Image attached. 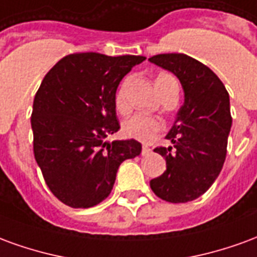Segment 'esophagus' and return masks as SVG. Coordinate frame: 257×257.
I'll list each match as a JSON object with an SVG mask.
<instances>
[{"instance_id": "obj_1", "label": "esophagus", "mask_w": 257, "mask_h": 257, "mask_svg": "<svg viewBox=\"0 0 257 257\" xmlns=\"http://www.w3.org/2000/svg\"><path fill=\"white\" fill-rule=\"evenodd\" d=\"M151 154V149L149 146H143L142 147V156H150Z\"/></svg>"}]
</instances>
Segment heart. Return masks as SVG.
<instances>
[{"mask_svg": "<svg viewBox=\"0 0 257 257\" xmlns=\"http://www.w3.org/2000/svg\"><path fill=\"white\" fill-rule=\"evenodd\" d=\"M175 81L172 75L169 74H160L156 78V86L158 92L161 93L162 90L167 88L169 82ZM125 86L126 82H123L119 89L115 93V108L118 111H126V93H125ZM164 129V121L158 117H151V115H146V114H135L131 118H128L123 122V132L129 138H134L140 142H150L156 138L157 135Z\"/></svg>", "mask_w": 257, "mask_h": 257, "instance_id": "obj_1", "label": "heart"}]
</instances>
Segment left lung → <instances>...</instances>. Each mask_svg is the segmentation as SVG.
Segmentation results:
<instances>
[{"instance_id":"1","label":"left lung","mask_w":257,"mask_h":257,"mask_svg":"<svg viewBox=\"0 0 257 257\" xmlns=\"http://www.w3.org/2000/svg\"><path fill=\"white\" fill-rule=\"evenodd\" d=\"M149 60L175 74L184 90V104L167 135L172 146L154 149L165 158L167 171L150 187L164 201L189 202L213 184L226 160L232 122L228 92L209 67L184 53Z\"/></svg>"}]
</instances>
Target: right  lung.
<instances>
[{
    "instance_id": "obj_1",
    "label": "right lung",
    "mask_w": 257,
    "mask_h": 257,
    "mask_svg": "<svg viewBox=\"0 0 257 257\" xmlns=\"http://www.w3.org/2000/svg\"><path fill=\"white\" fill-rule=\"evenodd\" d=\"M145 56L71 53L60 59L37 90L33 150L52 194L71 208L95 206L111 193L122 161L140 154L136 140H114L118 132L115 92Z\"/></svg>"
}]
</instances>
